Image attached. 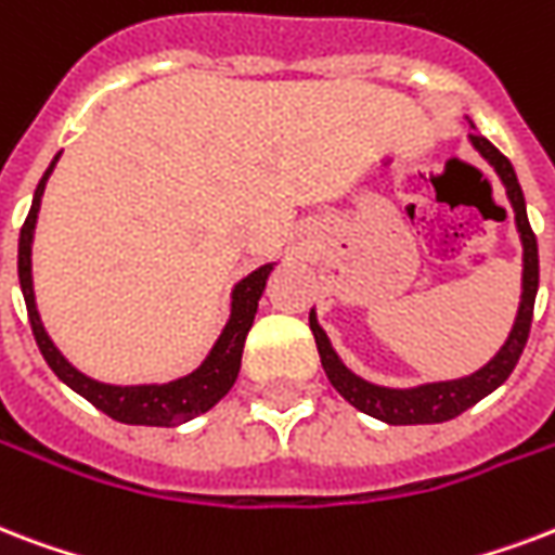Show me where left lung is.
Wrapping results in <instances>:
<instances>
[{"label": "left lung", "mask_w": 555, "mask_h": 555, "mask_svg": "<svg viewBox=\"0 0 555 555\" xmlns=\"http://www.w3.org/2000/svg\"><path fill=\"white\" fill-rule=\"evenodd\" d=\"M468 125L475 127V121L468 118ZM468 142L475 145V151L483 156L486 163L492 165L494 175L501 177L509 206L515 211V230H518L524 253L518 314H515V323L509 328V337L503 340L492 361L483 363L472 375H463V378L428 380V384H416V387H384V384L361 378L358 372L349 370L344 358L332 346V340H328L320 320H317L314 308H311V317H308L317 340V352H320V361H323V370L332 380L334 390L340 392L352 408H358L372 418H380L387 425H437V422H448V418L460 416L468 408H475L477 401L486 399L489 392L498 390L503 380L513 375L515 363L521 358L527 337H530L532 306H535V294H539V244H535L530 218H527V201H524L521 183H518L513 163L489 139L480 137V133H472Z\"/></svg>", "instance_id": "8db88e82"}]
</instances>
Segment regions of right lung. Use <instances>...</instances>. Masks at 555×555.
Instances as JSON below:
<instances>
[{
    "label": "right lung",
    "mask_w": 555,
    "mask_h": 555,
    "mask_svg": "<svg viewBox=\"0 0 555 555\" xmlns=\"http://www.w3.org/2000/svg\"><path fill=\"white\" fill-rule=\"evenodd\" d=\"M61 154L54 156L52 165L46 168V175L37 183L34 192L31 211L23 223L20 232V287H23L25 308H28V320H31L34 340L40 346L42 358L52 366L57 378L75 390L80 399H87L92 408L107 413L116 422L125 425H147V428H177L192 418L203 416L218 401L232 390V384L238 378L241 370V352H244V340L247 332L253 328L256 311H259V299L268 287L270 273L276 270L279 261H268L259 270H253L244 279L235 282L230 294V317L227 325L218 334V340L203 358L201 366L185 372L180 378L171 380H147V384H107V380L90 378L87 372H80L75 363L66 361V354L54 346V340L46 332V325L37 311V296H34V273H31V247H34V230H37V215H40L42 192L52 177L54 165Z\"/></svg>",
    "instance_id": "obj_1"
}]
</instances>
